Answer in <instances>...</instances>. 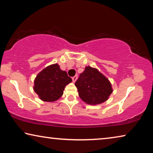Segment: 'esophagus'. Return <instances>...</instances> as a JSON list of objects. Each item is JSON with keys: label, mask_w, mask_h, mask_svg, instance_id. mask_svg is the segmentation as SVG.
I'll return each instance as SVG.
<instances>
[{"label": "esophagus", "mask_w": 153, "mask_h": 153, "mask_svg": "<svg viewBox=\"0 0 153 153\" xmlns=\"http://www.w3.org/2000/svg\"><path fill=\"white\" fill-rule=\"evenodd\" d=\"M77 75H76V76L72 77V80H73L74 82H76V80H77Z\"/></svg>", "instance_id": "34e87169"}]
</instances>
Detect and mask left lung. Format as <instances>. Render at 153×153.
I'll return each mask as SVG.
<instances>
[{
    "label": "left lung",
    "mask_w": 153,
    "mask_h": 153,
    "mask_svg": "<svg viewBox=\"0 0 153 153\" xmlns=\"http://www.w3.org/2000/svg\"><path fill=\"white\" fill-rule=\"evenodd\" d=\"M75 85L81 99L89 105H98L106 101L113 92L107 77L97 69L89 66L85 67Z\"/></svg>",
    "instance_id": "obj_1"
}]
</instances>
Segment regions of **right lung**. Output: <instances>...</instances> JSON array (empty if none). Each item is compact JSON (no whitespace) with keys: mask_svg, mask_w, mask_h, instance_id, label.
I'll use <instances>...</instances> for the list:
<instances>
[{"mask_svg":"<svg viewBox=\"0 0 153 153\" xmlns=\"http://www.w3.org/2000/svg\"><path fill=\"white\" fill-rule=\"evenodd\" d=\"M71 82L67 72L62 71L58 64H54L38 74L33 90L41 100L53 102L63 95L65 87Z\"/></svg>","mask_w":153,"mask_h":153,"instance_id":"right-lung-1","label":"right lung"}]
</instances>
